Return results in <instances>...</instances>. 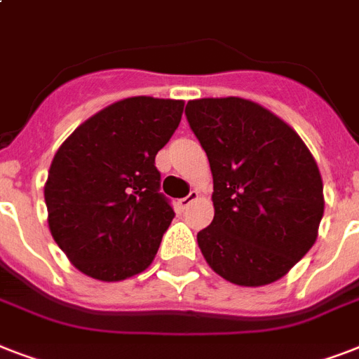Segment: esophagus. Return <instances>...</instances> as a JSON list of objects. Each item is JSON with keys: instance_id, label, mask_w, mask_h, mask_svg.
I'll return each mask as SVG.
<instances>
[{"instance_id": "1", "label": "esophagus", "mask_w": 359, "mask_h": 359, "mask_svg": "<svg viewBox=\"0 0 359 359\" xmlns=\"http://www.w3.org/2000/svg\"><path fill=\"white\" fill-rule=\"evenodd\" d=\"M197 199H199V191L191 190L190 194H188V196L182 197V199H179V207L180 208H188L191 205V203L197 201Z\"/></svg>"}]
</instances>
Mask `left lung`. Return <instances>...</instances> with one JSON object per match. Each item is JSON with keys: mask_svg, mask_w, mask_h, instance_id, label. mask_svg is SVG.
<instances>
[{"mask_svg": "<svg viewBox=\"0 0 359 359\" xmlns=\"http://www.w3.org/2000/svg\"><path fill=\"white\" fill-rule=\"evenodd\" d=\"M186 117L212 171L214 219L197 233L208 266L240 287L278 281L311 250L323 177L292 126L240 97L199 98Z\"/></svg>", "mask_w": 359, "mask_h": 359, "instance_id": "1", "label": "left lung"}]
</instances>
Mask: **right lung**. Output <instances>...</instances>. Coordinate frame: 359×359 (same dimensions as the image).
<instances>
[{
	"instance_id": "1",
	"label": "right lung",
	"mask_w": 359,
	"mask_h": 359,
	"mask_svg": "<svg viewBox=\"0 0 359 359\" xmlns=\"http://www.w3.org/2000/svg\"><path fill=\"white\" fill-rule=\"evenodd\" d=\"M184 100L130 97L78 126L55 152L44 201L53 240L81 273L123 281L151 266L175 212L160 194L158 151Z\"/></svg>"
}]
</instances>
